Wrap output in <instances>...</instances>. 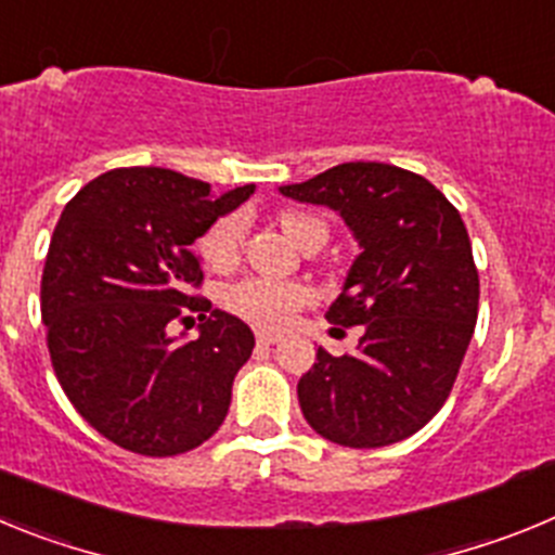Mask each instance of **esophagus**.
Returning a JSON list of instances; mask_svg holds the SVG:
<instances>
[{
	"label": "esophagus",
	"mask_w": 555,
	"mask_h": 555,
	"mask_svg": "<svg viewBox=\"0 0 555 555\" xmlns=\"http://www.w3.org/2000/svg\"><path fill=\"white\" fill-rule=\"evenodd\" d=\"M255 338H258V345H278L281 341V333H274V331H258L255 333Z\"/></svg>",
	"instance_id": "obj_1"
}]
</instances>
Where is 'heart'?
Instances as JSON below:
<instances>
[{"instance_id": "obj_1", "label": "heart", "mask_w": 555, "mask_h": 555, "mask_svg": "<svg viewBox=\"0 0 555 555\" xmlns=\"http://www.w3.org/2000/svg\"><path fill=\"white\" fill-rule=\"evenodd\" d=\"M281 224L294 244H302L308 235L320 233V230L327 233L325 222H320L311 214H300V210L283 214ZM242 242L244 217L242 214H228V217L217 219V222L205 230V235L199 238V253H203L208 267L228 269L238 258ZM308 300H311V292L302 283L269 281V278H247V281L235 283V286H230L224 292V306L230 311L244 317V320L255 322V325L267 327L286 325Z\"/></svg>"}]
</instances>
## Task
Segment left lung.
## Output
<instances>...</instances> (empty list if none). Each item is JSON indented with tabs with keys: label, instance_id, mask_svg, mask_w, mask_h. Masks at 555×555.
Wrapping results in <instances>:
<instances>
[{
	"label": "left lung",
	"instance_id": "8db88e82",
	"mask_svg": "<svg viewBox=\"0 0 555 555\" xmlns=\"http://www.w3.org/2000/svg\"><path fill=\"white\" fill-rule=\"evenodd\" d=\"M281 194L336 210L361 247L325 317L364 336L347 356L317 350L297 384L302 414L345 448L403 442L444 405L478 320L461 214L425 178L375 160L338 164Z\"/></svg>",
	"mask_w": 555,
	"mask_h": 555
}]
</instances>
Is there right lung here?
Masks as SVG:
<instances>
[{"label":"right lung","mask_w":555,"mask_h":555,"mask_svg":"<svg viewBox=\"0 0 555 555\" xmlns=\"http://www.w3.org/2000/svg\"><path fill=\"white\" fill-rule=\"evenodd\" d=\"M255 185L210 183L158 166L113 169L63 208L41 278V320L63 391L91 428L141 455H178L217 434L255 336L214 308L194 343L175 319L210 310L194 297L191 244L247 203Z\"/></svg>","instance_id":"obj_1"}]
</instances>
